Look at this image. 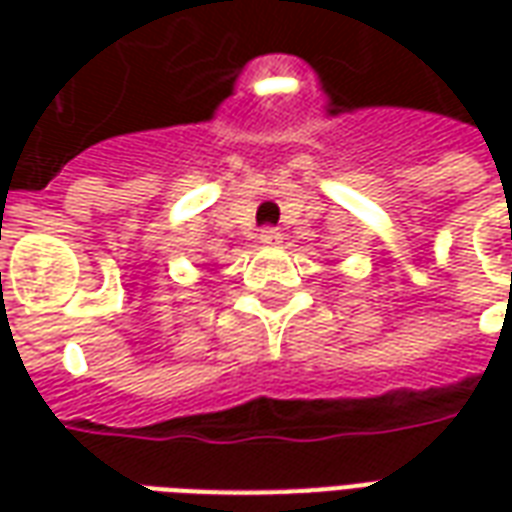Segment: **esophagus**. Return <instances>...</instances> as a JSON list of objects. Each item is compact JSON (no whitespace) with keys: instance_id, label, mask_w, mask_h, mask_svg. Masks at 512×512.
Here are the masks:
<instances>
[{"instance_id":"1","label":"esophagus","mask_w":512,"mask_h":512,"mask_svg":"<svg viewBox=\"0 0 512 512\" xmlns=\"http://www.w3.org/2000/svg\"><path fill=\"white\" fill-rule=\"evenodd\" d=\"M282 241V235L274 230V227H266V230H260V244H266V246H274Z\"/></svg>"}]
</instances>
